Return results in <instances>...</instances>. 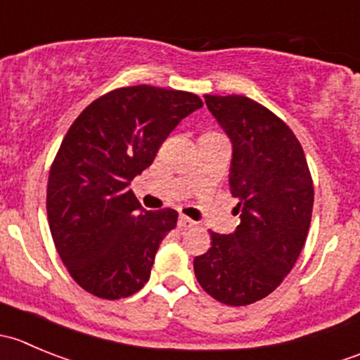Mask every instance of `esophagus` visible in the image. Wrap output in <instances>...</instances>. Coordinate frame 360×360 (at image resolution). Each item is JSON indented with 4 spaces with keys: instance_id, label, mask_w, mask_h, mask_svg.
<instances>
[{
    "instance_id": "1",
    "label": "esophagus",
    "mask_w": 360,
    "mask_h": 360,
    "mask_svg": "<svg viewBox=\"0 0 360 360\" xmlns=\"http://www.w3.org/2000/svg\"><path fill=\"white\" fill-rule=\"evenodd\" d=\"M177 226H179V230H190L191 226H195V221H191L190 217L186 216H179V219H177Z\"/></svg>"
}]
</instances>
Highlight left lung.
I'll list each match as a JSON object with an SVG mask.
<instances>
[{"instance_id": "left-lung-1", "label": "left lung", "mask_w": 360, "mask_h": 360, "mask_svg": "<svg viewBox=\"0 0 360 360\" xmlns=\"http://www.w3.org/2000/svg\"><path fill=\"white\" fill-rule=\"evenodd\" d=\"M231 143L230 190L240 224L210 231L193 261L203 291L230 307L263 300L292 270L311 221L314 184L300 141L270 110L244 96H205Z\"/></svg>"}]
</instances>
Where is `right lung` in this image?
<instances>
[{"mask_svg":"<svg viewBox=\"0 0 360 360\" xmlns=\"http://www.w3.org/2000/svg\"><path fill=\"white\" fill-rule=\"evenodd\" d=\"M202 106L190 92L125 86L94 101L69 127L50 169L46 212L57 252L85 291L120 300L150 281L177 212L143 209L130 181Z\"/></svg>","mask_w":360,"mask_h":360,"instance_id":"add662e5","label":"right lung"}]
</instances>
